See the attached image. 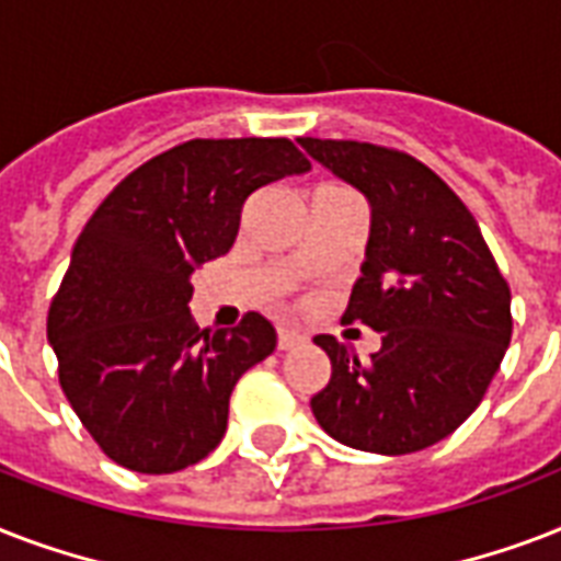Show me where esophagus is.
I'll list each match as a JSON object with an SVG mask.
<instances>
[{
    "label": "esophagus",
    "instance_id": "obj_1",
    "mask_svg": "<svg viewBox=\"0 0 561 561\" xmlns=\"http://www.w3.org/2000/svg\"><path fill=\"white\" fill-rule=\"evenodd\" d=\"M299 343H306V334L297 332V329H279V350H294Z\"/></svg>",
    "mask_w": 561,
    "mask_h": 561
}]
</instances>
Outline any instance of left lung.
<instances>
[{"label":"left lung","mask_w":561,"mask_h":561,"mask_svg":"<svg viewBox=\"0 0 561 561\" xmlns=\"http://www.w3.org/2000/svg\"><path fill=\"white\" fill-rule=\"evenodd\" d=\"M297 142L367 197V250L343 320L381 334L369 360L317 334L332 378L311 399L314 419L358 451H422L474 413L504 360L506 279L474 215L427 165L367 142Z\"/></svg>","instance_id":"1"}]
</instances>
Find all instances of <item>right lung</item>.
Listing matches in <instances>:
<instances>
[{"instance_id": "right-lung-1", "label": "right lung", "mask_w": 561, "mask_h": 561, "mask_svg": "<svg viewBox=\"0 0 561 561\" xmlns=\"http://www.w3.org/2000/svg\"><path fill=\"white\" fill-rule=\"evenodd\" d=\"M311 162L288 139H192L104 197L48 308L66 399L110 460L139 474L201 462L238 378L276 350L267 317L197 329L194 267L229 253L241 206Z\"/></svg>"}]
</instances>
